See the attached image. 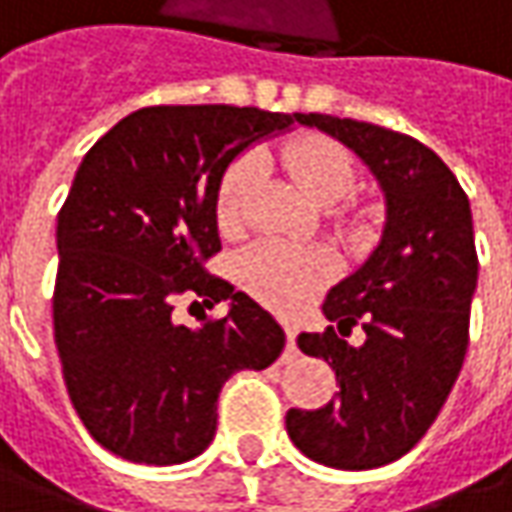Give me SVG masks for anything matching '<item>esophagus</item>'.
Returning <instances> with one entry per match:
<instances>
[{
	"label": "esophagus",
	"instance_id": "esophagus-1",
	"mask_svg": "<svg viewBox=\"0 0 512 512\" xmlns=\"http://www.w3.org/2000/svg\"><path fill=\"white\" fill-rule=\"evenodd\" d=\"M296 333H299V327H296V325H285L287 350H290V353H296Z\"/></svg>",
	"mask_w": 512,
	"mask_h": 512
}]
</instances>
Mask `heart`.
I'll return each mask as SVG.
<instances>
[{
	"label": "heart",
	"instance_id": "heart-1",
	"mask_svg": "<svg viewBox=\"0 0 512 512\" xmlns=\"http://www.w3.org/2000/svg\"><path fill=\"white\" fill-rule=\"evenodd\" d=\"M296 182L322 207L339 205L356 185V165L350 153L327 139H305L287 156ZM259 176V159L242 156L225 170L216 190V219L225 233H239L247 222L250 190ZM239 282L253 299L276 310L299 307L313 296L333 273L330 256L316 247H296L285 242H256L239 256Z\"/></svg>",
	"mask_w": 512,
	"mask_h": 512
}]
</instances>
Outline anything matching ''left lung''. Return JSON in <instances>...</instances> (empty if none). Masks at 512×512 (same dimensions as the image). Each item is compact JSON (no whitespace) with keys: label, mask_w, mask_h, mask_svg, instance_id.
I'll list each match as a JSON object with an SVG mask.
<instances>
[{"label":"left lung","mask_w":512,"mask_h":512,"mask_svg":"<svg viewBox=\"0 0 512 512\" xmlns=\"http://www.w3.org/2000/svg\"><path fill=\"white\" fill-rule=\"evenodd\" d=\"M350 148L384 193L379 245L330 287L325 333H299V350L336 370L339 393L319 410H287V436L307 459L373 470L402 459L436 422L467 353L479 279L467 193L413 136L370 122L299 113ZM356 324L365 342L343 336Z\"/></svg>","instance_id":"left-lung-1"}]
</instances>
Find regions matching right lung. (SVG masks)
I'll use <instances>...</instances> for the list:
<instances>
[{
    "mask_svg": "<svg viewBox=\"0 0 512 512\" xmlns=\"http://www.w3.org/2000/svg\"><path fill=\"white\" fill-rule=\"evenodd\" d=\"M299 113L159 105L125 116L85 153L56 225L53 336L68 396L105 450L182 464L216 436L236 370H265L285 330L205 262L222 250L216 190L253 142ZM179 295L230 301L222 320L179 326Z\"/></svg>",
    "mask_w": 512,
    "mask_h": 512,
    "instance_id": "obj_1",
    "label": "right lung"
}]
</instances>
